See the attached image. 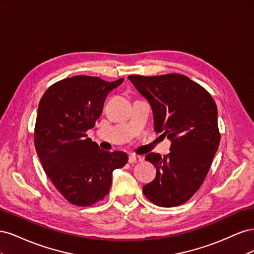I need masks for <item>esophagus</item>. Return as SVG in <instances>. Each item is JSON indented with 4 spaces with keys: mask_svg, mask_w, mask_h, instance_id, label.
<instances>
[{
    "mask_svg": "<svg viewBox=\"0 0 254 254\" xmlns=\"http://www.w3.org/2000/svg\"><path fill=\"white\" fill-rule=\"evenodd\" d=\"M128 161H129V163H136V162H141V161H143V158L141 156L130 155Z\"/></svg>",
    "mask_w": 254,
    "mask_h": 254,
    "instance_id": "34e87169",
    "label": "esophagus"
}]
</instances>
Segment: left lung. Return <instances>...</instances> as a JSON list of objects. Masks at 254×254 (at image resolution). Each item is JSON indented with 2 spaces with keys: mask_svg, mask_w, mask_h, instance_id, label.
I'll use <instances>...</instances> for the list:
<instances>
[{
  "mask_svg": "<svg viewBox=\"0 0 254 254\" xmlns=\"http://www.w3.org/2000/svg\"><path fill=\"white\" fill-rule=\"evenodd\" d=\"M128 79L149 103L156 131L171 141L168 155H146L157 175L143 193L159 206L180 205L201 187L218 149L216 104L209 92L184 75H130Z\"/></svg>",
  "mask_w": 254,
  "mask_h": 254,
  "instance_id": "8db88e82",
  "label": "left lung"
}]
</instances>
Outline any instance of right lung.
<instances>
[{
  "label": "right lung",
  "mask_w": 254,
  "mask_h": 254,
  "mask_svg": "<svg viewBox=\"0 0 254 254\" xmlns=\"http://www.w3.org/2000/svg\"><path fill=\"white\" fill-rule=\"evenodd\" d=\"M124 81L74 76L51 86L38 106L35 146L47 176L68 202L87 206L109 193L112 173L125 166L124 151H106L87 131L95 126L104 101Z\"/></svg>",
  "instance_id": "add662e5"
}]
</instances>
